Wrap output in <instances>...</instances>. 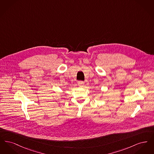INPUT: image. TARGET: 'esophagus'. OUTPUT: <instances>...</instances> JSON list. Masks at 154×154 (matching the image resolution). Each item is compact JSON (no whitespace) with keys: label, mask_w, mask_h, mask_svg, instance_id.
Returning <instances> with one entry per match:
<instances>
[{"label":"esophagus","mask_w":154,"mask_h":154,"mask_svg":"<svg viewBox=\"0 0 154 154\" xmlns=\"http://www.w3.org/2000/svg\"><path fill=\"white\" fill-rule=\"evenodd\" d=\"M79 85H80V86H82L84 84V81H79Z\"/></svg>","instance_id":"esophagus-1"}]
</instances>
